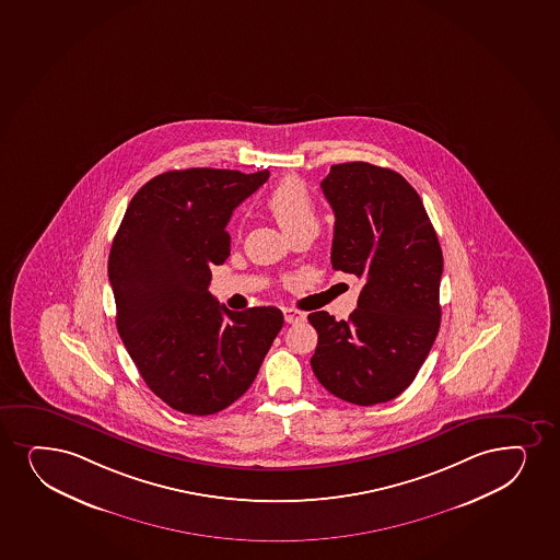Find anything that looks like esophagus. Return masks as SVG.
Segmentation results:
<instances>
[{
    "instance_id": "obj_1",
    "label": "esophagus",
    "mask_w": 560,
    "mask_h": 560,
    "mask_svg": "<svg viewBox=\"0 0 560 560\" xmlns=\"http://www.w3.org/2000/svg\"><path fill=\"white\" fill-rule=\"evenodd\" d=\"M284 320L289 324H298L305 320V315H303L302 311L296 310H283Z\"/></svg>"
}]
</instances>
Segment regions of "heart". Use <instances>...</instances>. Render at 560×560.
Returning <instances> with one entry per match:
<instances>
[{"instance_id":"1","label":"heart","mask_w":560,"mask_h":560,"mask_svg":"<svg viewBox=\"0 0 560 560\" xmlns=\"http://www.w3.org/2000/svg\"><path fill=\"white\" fill-rule=\"evenodd\" d=\"M266 206L289 236L318 229V215L313 197L298 178H287L277 185L268 195Z\"/></svg>"}]
</instances>
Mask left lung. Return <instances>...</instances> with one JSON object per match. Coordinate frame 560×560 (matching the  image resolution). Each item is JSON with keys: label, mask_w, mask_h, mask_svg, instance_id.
Wrapping results in <instances>:
<instances>
[{"label": "left lung", "mask_w": 560, "mask_h": 560, "mask_svg": "<svg viewBox=\"0 0 560 560\" xmlns=\"http://www.w3.org/2000/svg\"><path fill=\"white\" fill-rule=\"evenodd\" d=\"M320 187L336 213L331 266L365 284L349 320L307 316L318 334L311 368L329 394L371 407L402 394L433 347L441 245L420 195L397 172L342 163Z\"/></svg>", "instance_id": "1"}]
</instances>
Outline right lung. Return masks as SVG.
I'll return each mask as SVG.
<instances>
[{
	"label": "right lung",
	"mask_w": 560,
	"mask_h": 560,
	"mask_svg": "<svg viewBox=\"0 0 560 560\" xmlns=\"http://www.w3.org/2000/svg\"><path fill=\"white\" fill-rule=\"evenodd\" d=\"M270 178L219 168L159 174L127 206L108 257L116 326L148 388L184 415L208 416L249 389L283 313L226 310L210 268L231 255L232 211Z\"/></svg>",
	"instance_id": "1"
}]
</instances>
